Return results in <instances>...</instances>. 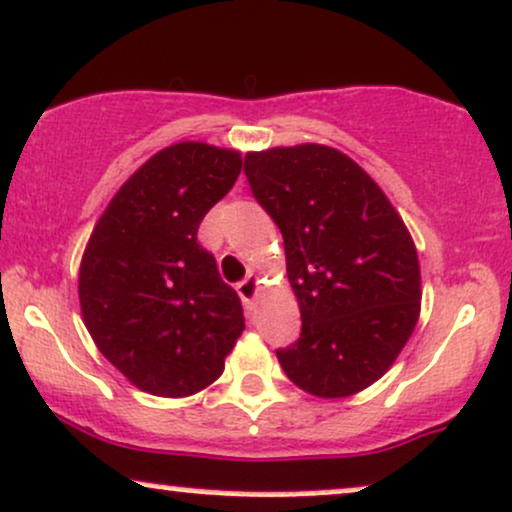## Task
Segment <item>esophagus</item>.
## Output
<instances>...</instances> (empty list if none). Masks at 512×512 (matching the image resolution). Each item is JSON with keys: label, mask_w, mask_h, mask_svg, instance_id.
Wrapping results in <instances>:
<instances>
[{"label": "esophagus", "mask_w": 512, "mask_h": 512, "mask_svg": "<svg viewBox=\"0 0 512 512\" xmlns=\"http://www.w3.org/2000/svg\"><path fill=\"white\" fill-rule=\"evenodd\" d=\"M258 290H261V280H258L256 275H249V278L242 280L237 285V292H239V297H242V302H244L246 309H254Z\"/></svg>", "instance_id": "34e87169"}]
</instances>
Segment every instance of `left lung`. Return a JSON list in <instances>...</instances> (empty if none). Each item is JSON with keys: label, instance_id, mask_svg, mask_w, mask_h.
<instances>
[{"label": "left lung", "instance_id": "obj_1", "mask_svg": "<svg viewBox=\"0 0 512 512\" xmlns=\"http://www.w3.org/2000/svg\"><path fill=\"white\" fill-rule=\"evenodd\" d=\"M256 201L285 242L302 335L278 350L287 378L323 400L376 383L422 311L417 246L383 189L350 155L323 143L251 150Z\"/></svg>", "mask_w": 512, "mask_h": 512}]
</instances>
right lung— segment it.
Wrapping results in <instances>:
<instances>
[{
	"label": "right lung",
	"instance_id": "obj_1",
	"mask_svg": "<svg viewBox=\"0 0 512 512\" xmlns=\"http://www.w3.org/2000/svg\"><path fill=\"white\" fill-rule=\"evenodd\" d=\"M239 172V150L174 143L119 186L90 232L78 270L83 323L138 390L186 398L208 388L242 335V302L196 239Z\"/></svg>",
	"mask_w": 512,
	"mask_h": 512
}]
</instances>
